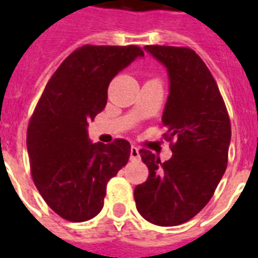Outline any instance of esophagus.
<instances>
[{
    "label": "esophagus",
    "instance_id": "esophagus-1",
    "mask_svg": "<svg viewBox=\"0 0 258 258\" xmlns=\"http://www.w3.org/2000/svg\"><path fill=\"white\" fill-rule=\"evenodd\" d=\"M130 157L131 160H138L140 159V148L135 145H131V149H130Z\"/></svg>",
    "mask_w": 258,
    "mask_h": 258
}]
</instances>
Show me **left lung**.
I'll return each mask as SVG.
<instances>
[{
	"mask_svg": "<svg viewBox=\"0 0 258 258\" xmlns=\"http://www.w3.org/2000/svg\"><path fill=\"white\" fill-rule=\"evenodd\" d=\"M168 72L170 94L163 112V138L173 156L162 163L141 149L149 170L135 186L137 210L160 227H174L194 218L214 195L225 173L231 121L225 102L210 70L194 49L146 45Z\"/></svg>",
	"mask_w": 258,
	"mask_h": 258,
	"instance_id": "8db88e82",
	"label": "left lung"
}]
</instances>
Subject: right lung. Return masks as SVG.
<instances>
[{
  "instance_id": "1",
  "label": "right lung",
  "mask_w": 258,
  "mask_h": 258,
  "mask_svg": "<svg viewBox=\"0 0 258 258\" xmlns=\"http://www.w3.org/2000/svg\"><path fill=\"white\" fill-rule=\"evenodd\" d=\"M137 56H144L137 45H83L56 69L37 102L27 127L31 177L45 203L68 221L94 218L109 179L128 162V141L91 144L87 125L106 106L113 77Z\"/></svg>"
}]
</instances>
